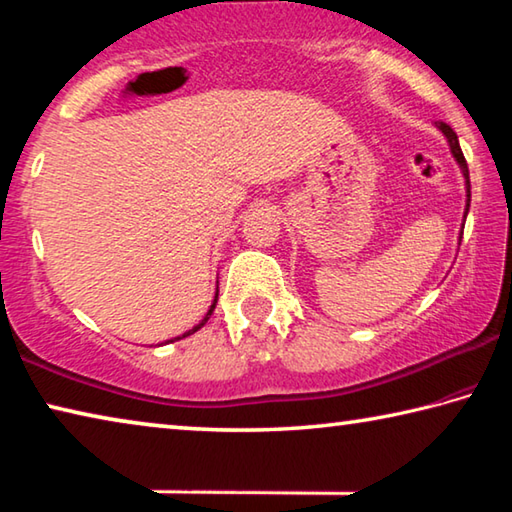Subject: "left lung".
<instances>
[{
    "instance_id": "obj_1",
    "label": "left lung",
    "mask_w": 512,
    "mask_h": 512,
    "mask_svg": "<svg viewBox=\"0 0 512 512\" xmlns=\"http://www.w3.org/2000/svg\"><path fill=\"white\" fill-rule=\"evenodd\" d=\"M440 131H443V135L447 137V142H449V149H452V155L456 158V162H458V167H461V171H463V176H465V187H467V203H465V216H467V212H470V171H467V162H465V155H463V151H461V144H458V137H456V133L452 131V128H449L447 124H443V121H440ZM465 225V223H463ZM461 239H463V235H461Z\"/></svg>"
}]
</instances>
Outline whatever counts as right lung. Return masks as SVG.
I'll list each match as a JSON object with an SVG mask.
<instances>
[{"mask_svg":"<svg viewBox=\"0 0 512 512\" xmlns=\"http://www.w3.org/2000/svg\"><path fill=\"white\" fill-rule=\"evenodd\" d=\"M216 298H219V291H216V296H214V302H212V307H210V311H207L205 314V318L201 320V323H198L194 329H189V332H185L183 336H176V339H171V341H167V343H173V341H180V339H185V336H189V334H194V332H198V329H201L207 320H210V316H212V311H214V307H216Z\"/></svg>","mask_w":512,"mask_h":512,"instance_id":"1","label":"right lung"}]
</instances>
